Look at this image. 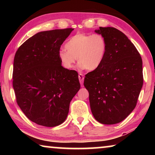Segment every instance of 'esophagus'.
Returning <instances> with one entry per match:
<instances>
[{
  "label": "esophagus",
  "instance_id": "34e87169",
  "mask_svg": "<svg viewBox=\"0 0 155 155\" xmlns=\"http://www.w3.org/2000/svg\"><path fill=\"white\" fill-rule=\"evenodd\" d=\"M78 79H79L81 85H83V81H84V76L83 74H81V73L80 74H78Z\"/></svg>",
  "mask_w": 155,
  "mask_h": 155
}]
</instances>
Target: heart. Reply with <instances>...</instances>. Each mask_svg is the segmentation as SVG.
I'll return each instance as SVG.
<instances>
[{
  "mask_svg": "<svg viewBox=\"0 0 155 155\" xmlns=\"http://www.w3.org/2000/svg\"><path fill=\"white\" fill-rule=\"evenodd\" d=\"M65 49L58 52V58L62 66L71 70L76 59L81 69L93 71L101 66L105 57L107 44L100 34L78 33L69 39L65 44Z\"/></svg>",
  "mask_w": 155,
  "mask_h": 155,
  "instance_id": "obj_1",
  "label": "heart"
}]
</instances>
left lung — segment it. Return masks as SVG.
<instances>
[{"mask_svg":"<svg viewBox=\"0 0 155 155\" xmlns=\"http://www.w3.org/2000/svg\"><path fill=\"white\" fill-rule=\"evenodd\" d=\"M95 32L105 38L106 55L98 69L85 75L84 86L94 118L101 124H114L124 120L136 106L143 86L142 59L122 31L100 27Z\"/></svg>","mask_w":155,"mask_h":155,"instance_id":"8db88e82","label":"left lung"}]
</instances>
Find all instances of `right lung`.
Here are the masks:
<instances>
[{"instance_id":"right-lung-1","label":"right lung","mask_w":155,"mask_h":155,"mask_svg":"<svg viewBox=\"0 0 155 155\" xmlns=\"http://www.w3.org/2000/svg\"><path fill=\"white\" fill-rule=\"evenodd\" d=\"M74 28L36 33L15 52L13 87L20 108L31 121L54 127L67 118L81 85L78 73L62 67L58 52Z\"/></svg>"}]
</instances>
